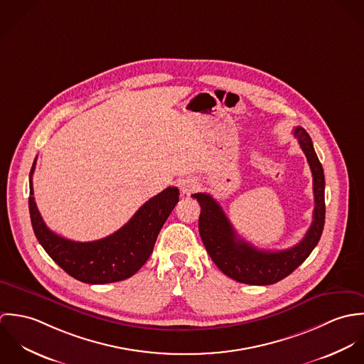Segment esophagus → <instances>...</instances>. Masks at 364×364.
Listing matches in <instances>:
<instances>
[{"label":"esophagus","mask_w":364,"mask_h":364,"mask_svg":"<svg viewBox=\"0 0 364 364\" xmlns=\"http://www.w3.org/2000/svg\"><path fill=\"white\" fill-rule=\"evenodd\" d=\"M179 188H181V192H182L183 195H191L193 191H196L198 182H196L195 179L186 178V179H182V181H181Z\"/></svg>","instance_id":"34e87169"}]
</instances>
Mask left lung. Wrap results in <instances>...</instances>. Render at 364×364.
<instances>
[{
  "instance_id": "left-lung-1",
  "label": "left lung",
  "mask_w": 364,
  "mask_h": 364,
  "mask_svg": "<svg viewBox=\"0 0 364 364\" xmlns=\"http://www.w3.org/2000/svg\"><path fill=\"white\" fill-rule=\"evenodd\" d=\"M294 137L307 156L312 172L315 208L312 223L304 238L284 251H262L240 238L221 206L208 193H195L200 205L199 232L206 251L217 267L228 277L254 286L277 283L294 272L310 257L316 247L325 224V176L322 165L315 154L311 137L297 126Z\"/></svg>"
}]
</instances>
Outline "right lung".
I'll use <instances>...</instances> for the list:
<instances>
[{
  "label": "right lung",
  "instance_id": "add662e5",
  "mask_svg": "<svg viewBox=\"0 0 364 364\" xmlns=\"http://www.w3.org/2000/svg\"><path fill=\"white\" fill-rule=\"evenodd\" d=\"M29 175V213L35 235L48 255L64 272L88 284H104L133 276L153 254L156 237L179 200V191L169 186L147 200L116 232L106 238L77 242L54 234L45 224L33 198Z\"/></svg>",
  "mask_w": 364,
  "mask_h": 364
}]
</instances>
